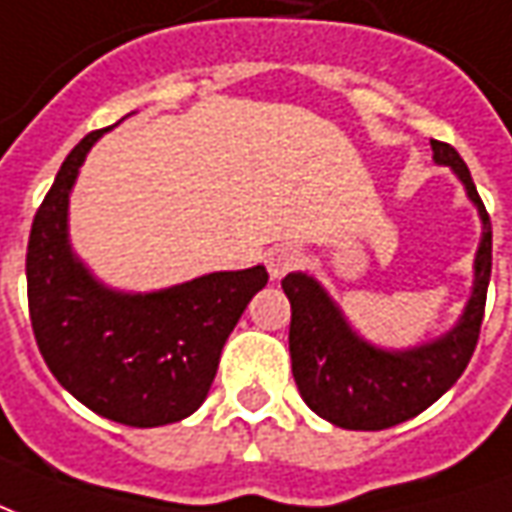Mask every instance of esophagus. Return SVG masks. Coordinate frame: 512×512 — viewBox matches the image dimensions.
I'll return each instance as SVG.
<instances>
[{"label":"esophagus","mask_w":512,"mask_h":512,"mask_svg":"<svg viewBox=\"0 0 512 512\" xmlns=\"http://www.w3.org/2000/svg\"><path fill=\"white\" fill-rule=\"evenodd\" d=\"M298 264H301V250L295 245H276V248L267 250V270L273 278L287 276Z\"/></svg>","instance_id":"34e87169"}]
</instances>
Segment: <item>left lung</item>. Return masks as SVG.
Here are the masks:
<instances>
[{"label": "left lung", "instance_id": "obj_1", "mask_svg": "<svg viewBox=\"0 0 512 512\" xmlns=\"http://www.w3.org/2000/svg\"><path fill=\"white\" fill-rule=\"evenodd\" d=\"M432 153L438 164L457 172L482 217L474 292L449 334L412 351H382L348 329L340 309L317 287L315 278L290 273L281 281L292 306V376L303 401L334 426L379 432L410 421L432 407L474 357L491 281V217L460 153L438 139H432Z\"/></svg>", "mask_w": 512, "mask_h": 512}]
</instances>
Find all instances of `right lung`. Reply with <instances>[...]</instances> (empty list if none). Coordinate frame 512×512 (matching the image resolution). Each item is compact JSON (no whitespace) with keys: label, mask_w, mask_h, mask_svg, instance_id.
Masks as SVG:
<instances>
[{"label":"right lung","mask_w":512,"mask_h":512,"mask_svg":"<svg viewBox=\"0 0 512 512\" xmlns=\"http://www.w3.org/2000/svg\"><path fill=\"white\" fill-rule=\"evenodd\" d=\"M102 130L66 155L27 242V301L41 357L80 404L125 426L175 424L206 401L222 345L267 284L262 264L122 295L74 259L66 206L77 169Z\"/></svg>","instance_id":"right-lung-1"}]
</instances>
